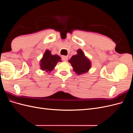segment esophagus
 Here are the masks:
<instances>
[{
  "instance_id": "obj_1",
  "label": "esophagus",
  "mask_w": 133,
  "mask_h": 133,
  "mask_svg": "<svg viewBox=\"0 0 133 133\" xmlns=\"http://www.w3.org/2000/svg\"><path fill=\"white\" fill-rule=\"evenodd\" d=\"M62 59H63V61H65V62H66V60H68V57H67V56L63 55V56H62Z\"/></svg>"
}]
</instances>
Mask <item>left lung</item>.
Segmentation results:
<instances>
[{"mask_svg": "<svg viewBox=\"0 0 133 133\" xmlns=\"http://www.w3.org/2000/svg\"><path fill=\"white\" fill-rule=\"evenodd\" d=\"M77 53L76 55L72 56L69 62L71 63L76 74L79 75L87 73L91 67V64L81 49L78 50Z\"/></svg>", "mask_w": 133, "mask_h": 133, "instance_id": "left-lung-1", "label": "left lung"}]
</instances>
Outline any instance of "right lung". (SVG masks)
<instances>
[{"label":"right lung","mask_w":133,"mask_h":133,"mask_svg":"<svg viewBox=\"0 0 133 133\" xmlns=\"http://www.w3.org/2000/svg\"><path fill=\"white\" fill-rule=\"evenodd\" d=\"M61 58L57 55H51V51L46 50L44 53L43 58L41 60V68L46 72H50L59 62H61Z\"/></svg>","instance_id":"obj_1"}]
</instances>
